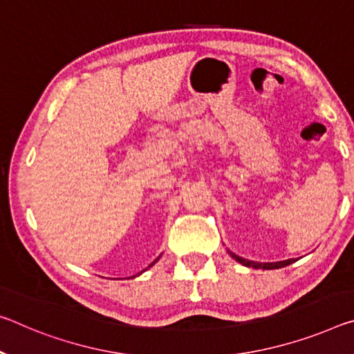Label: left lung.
Listing matches in <instances>:
<instances>
[{"label":"left lung","instance_id":"left-lung-1","mask_svg":"<svg viewBox=\"0 0 354 354\" xmlns=\"http://www.w3.org/2000/svg\"><path fill=\"white\" fill-rule=\"evenodd\" d=\"M230 255H232L238 263H241V265H244L248 268H255V269H260V268L261 269H279V268L288 266V265H291V263L296 261L295 258H290V260H283V261H277V263H257V261H250V260H245V258L234 255L233 252H230Z\"/></svg>","mask_w":354,"mask_h":354}]
</instances>
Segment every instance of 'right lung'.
I'll return each instance as SVG.
<instances>
[{
  "label": "right lung",
  "instance_id": "add662e5",
  "mask_svg": "<svg viewBox=\"0 0 354 354\" xmlns=\"http://www.w3.org/2000/svg\"><path fill=\"white\" fill-rule=\"evenodd\" d=\"M157 260H159V258H157ZM157 260H156V261H157ZM156 261H153V263H151V265H149V266H153V265H154V263H156Z\"/></svg>",
  "mask_w": 354,
  "mask_h": 354
}]
</instances>
